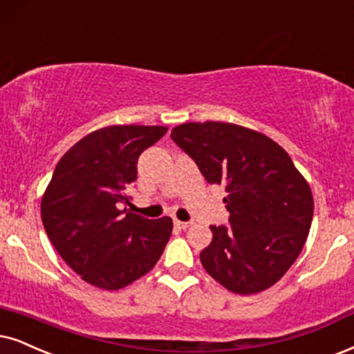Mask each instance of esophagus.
Here are the masks:
<instances>
[{
  "label": "esophagus",
  "instance_id": "34e87169",
  "mask_svg": "<svg viewBox=\"0 0 354 354\" xmlns=\"http://www.w3.org/2000/svg\"><path fill=\"white\" fill-rule=\"evenodd\" d=\"M192 222H181V221H174V227L180 230H186L187 227H191Z\"/></svg>",
  "mask_w": 354,
  "mask_h": 354
}]
</instances>
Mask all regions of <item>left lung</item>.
Here are the masks:
<instances>
[{
    "label": "left lung",
    "mask_w": 354,
    "mask_h": 354,
    "mask_svg": "<svg viewBox=\"0 0 354 354\" xmlns=\"http://www.w3.org/2000/svg\"><path fill=\"white\" fill-rule=\"evenodd\" d=\"M173 142L198 165L205 181L225 186L230 225H210L212 241L201 263L236 294L276 284L302 252L314 198L283 147L252 129L229 122H186Z\"/></svg>",
    "instance_id": "obj_1"
}]
</instances>
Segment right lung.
Returning a JSON list of instances; mask_svg holds the SVG:
<instances>
[{
	"label": "right lung",
	"mask_w": 354,
	"mask_h": 354,
	"mask_svg": "<svg viewBox=\"0 0 354 354\" xmlns=\"http://www.w3.org/2000/svg\"><path fill=\"white\" fill-rule=\"evenodd\" d=\"M163 125H109L88 133L57 163L40 204L44 229L64 261L100 289L118 290L156 265L173 230L120 209L137 180L142 151Z\"/></svg>",
	"instance_id": "right-lung-1"
}]
</instances>
